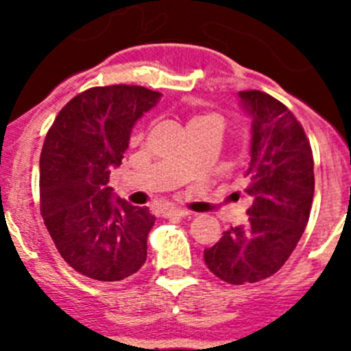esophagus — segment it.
I'll use <instances>...</instances> for the list:
<instances>
[{
    "mask_svg": "<svg viewBox=\"0 0 351 351\" xmlns=\"http://www.w3.org/2000/svg\"><path fill=\"white\" fill-rule=\"evenodd\" d=\"M167 218H186V216H190L188 210H181V209H170L165 213Z\"/></svg>",
    "mask_w": 351,
    "mask_h": 351,
    "instance_id": "34e87169",
    "label": "esophagus"
}]
</instances>
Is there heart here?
I'll use <instances>...</instances> for the list:
<instances>
[{
	"label": "heart",
	"mask_w": 351,
	"mask_h": 351,
	"mask_svg": "<svg viewBox=\"0 0 351 351\" xmlns=\"http://www.w3.org/2000/svg\"><path fill=\"white\" fill-rule=\"evenodd\" d=\"M207 121H216L219 123V119L216 116H210V114H204V116H195L190 119V125H198V123H207ZM188 125V126H190Z\"/></svg>",
	"instance_id": "b5f03b06"
}]
</instances>
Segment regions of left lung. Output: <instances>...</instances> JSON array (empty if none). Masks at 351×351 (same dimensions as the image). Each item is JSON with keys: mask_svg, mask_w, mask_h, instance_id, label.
<instances>
[{"mask_svg": "<svg viewBox=\"0 0 351 351\" xmlns=\"http://www.w3.org/2000/svg\"><path fill=\"white\" fill-rule=\"evenodd\" d=\"M239 98L251 117L244 190L250 218L204 250L209 271L230 285L256 283L283 267L308 225L315 195L313 151L295 116L267 93L241 91Z\"/></svg>", "mask_w": 351, "mask_h": 351, "instance_id": "left-lung-1", "label": "left lung"}]
</instances>
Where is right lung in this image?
<instances>
[{"label": "right lung", "instance_id": "obj_1", "mask_svg": "<svg viewBox=\"0 0 351 351\" xmlns=\"http://www.w3.org/2000/svg\"><path fill=\"white\" fill-rule=\"evenodd\" d=\"M160 93L142 86L91 88L52 123L40 154V210L64 262L96 281H121L147 258L154 216L112 193L133 125Z\"/></svg>", "mask_w": 351, "mask_h": 351}]
</instances>
